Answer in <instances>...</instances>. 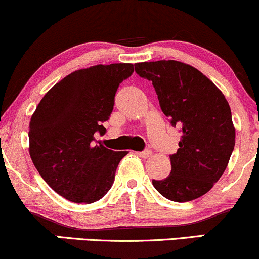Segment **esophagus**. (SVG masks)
<instances>
[{
  "instance_id": "1",
  "label": "esophagus",
  "mask_w": 259,
  "mask_h": 259,
  "mask_svg": "<svg viewBox=\"0 0 259 259\" xmlns=\"http://www.w3.org/2000/svg\"><path fill=\"white\" fill-rule=\"evenodd\" d=\"M139 156L142 157V158H148V157L152 156V152H151V150H145L142 152H139Z\"/></svg>"
}]
</instances>
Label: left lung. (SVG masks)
<instances>
[{"instance_id": "obj_1", "label": "left lung", "mask_w": 259, "mask_h": 259, "mask_svg": "<svg viewBox=\"0 0 259 259\" xmlns=\"http://www.w3.org/2000/svg\"><path fill=\"white\" fill-rule=\"evenodd\" d=\"M141 78L152 81L162 112L183 133L171 171L152 180L168 200H196L212 189L227 169L235 146L230 106L222 91L191 65L178 61L135 64Z\"/></svg>"}]
</instances>
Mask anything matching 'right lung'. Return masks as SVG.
<instances>
[{
    "instance_id": "obj_1",
    "label": "right lung",
    "mask_w": 259,
    "mask_h": 259,
    "mask_svg": "<svg viewBox=\"0 0 259 259\" xmlns=\"http://www.w3.org/2000/svg\"><path fill=\"white\" fill-rule=\"evenodd\" d=\"M134 65L114 63L75 70L40 101L29 125V153L42 179L62 197L94 203L109 191L127 152L96 145L105 135L120 82Z\"/></svg>"
}]
</instances>
